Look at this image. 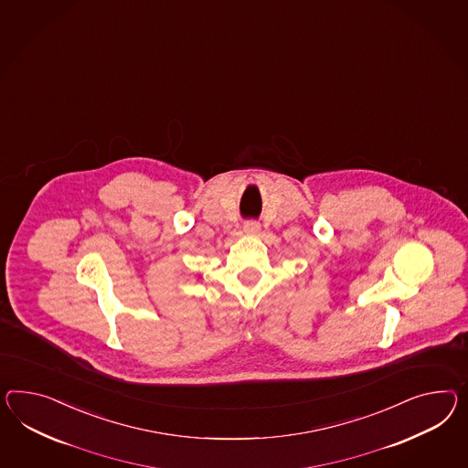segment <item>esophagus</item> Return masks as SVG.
Returning <instances> with one entry per match:
<instances>
[{"label":"esophagus","instance_id":"1","mask_svg":"<svg viewBox=\"0 0 468 468\" xmlns=\"http://www.w3.org/2000/svg\"><path fill=\"white\" fill-rule=\"evenodd\" d=\"M242 229H244L246 234H256L260 230V222L254 220V218H250V220L244 222V228Z\"/></svg>","mask_w":468,"mask_h":468}]
</instances>
